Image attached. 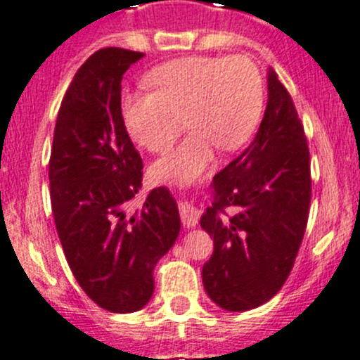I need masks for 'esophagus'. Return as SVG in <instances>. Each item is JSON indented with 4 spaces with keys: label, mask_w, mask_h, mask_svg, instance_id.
I'll list each match as a JSON object with an SVG mask.
<instances>
[{
    "label": "esophagus",
    "mask_w": 360,
    "mask_h": 360,
    "mask_svg": "<svg viewBox=\"0 0 360 360\" xmlns=\"http://www.w3.org/2000/svg\"><path fill=\"white\" fill-rule=\"evenodd\" d=\"M180 219H181V224H184L185 227H194L199 220V212L194 208V206L188 205V202H181Z\"/></svg>",
    "instance_id": "esophagus-1"
}]
</instances>
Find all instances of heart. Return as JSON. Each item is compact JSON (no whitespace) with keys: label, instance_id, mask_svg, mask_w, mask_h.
Here are the masks:
<instances>
[{"label":"heart","instance_id":"heart-1","mask_svg":"<svg viewBox=\"0 0 360 360\" xmlns=\"http://www.w3.org/2000/svg\"><path fill=\"white\" fill-rule=\"evenodd\" d=\"M152 92L126 94L120 103L129 136L154 154H165L185 124L191 133L176 150L152 166L158 180L185 184L199 175L215 148L243 147L264 110V82L247 56H187L147 75Z\"/></svg>","mask_w":360,"mask_h":360}]
</instances>
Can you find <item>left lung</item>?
<instances>
[{"mask_svg": "<svg viewBox=\"0 0 360 360\" xmlns=\"http://www.w3.org/2000/svg\"><path fill=\"white\" fill-rule=\"evenodd\" d=\"M212 194L201 217V227L213 238V254L202 266L206 294L227 311L257 308L289 278L311 199L304 129L273 70L257 134L213 176Z\"/></svg>", "mask_w": 360, "mask_h": 360, "instance_id": "left-lung-1", "label": "left lung"}]
</instances>
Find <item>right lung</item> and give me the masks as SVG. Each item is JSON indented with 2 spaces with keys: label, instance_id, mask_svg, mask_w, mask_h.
I'll return each mask as SVG.
<instances>
[{
  "label": "right lung",
  "instance_id": "right-lung-1",
  "mask_svg": "<svg viewBox=\"0 0 360 360\" xmlns=\"http://www.w3.org/2000/svg\"><path fill=\"white\" fill-rule=\"evenodd\" d=\"M141 52H94L75 73L58 113L49 180L64 255L78 285L101 308L133 313L154 294V268L180 233L176 201L152 188L127 212L143 162L120 112V82Z\"/></svg>",
  "mask_w": 360,
  "mask_h": 360
}]
</instances>
